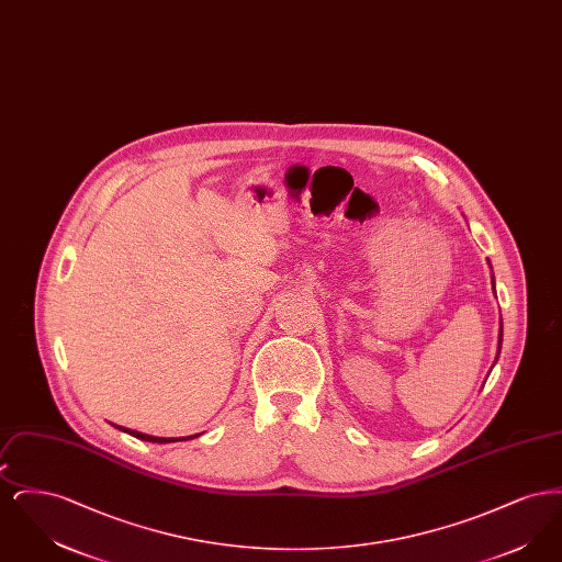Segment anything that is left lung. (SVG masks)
<instances>
[{"instance_id":"obj_1","label":"left lung","mask_w":562,"mask_h":562,"mask_svg":"<svg viewBox=\"0 0 562 562\" xmlns=\"http://www.w3.org/2000/svg\"><path fill=\"white\" fill-rule=\"evenodd\" d=\"M499 349H502V330H499Z\"/></svg>"}]
</instances>
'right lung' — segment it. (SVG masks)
Listing matches in <instances>:
<instances>
[{
	"mask_svg": "<svg viewBox=\"0 0 562 562\" xmlns=\"http://www.w3.org/2000/svg\"><path fill=\"white\" fill-rule=\"evenodd\" d=\"M120 428V426H117ZM124 429V428H120ZM124 431H128L131 436L134 438H138V440H147V442H175L172 438H156V436H147V434H140V431H134V429H124ZM188 438H193V436H188ZM179 440H186V438H179Z\"/></svg>",
	"mask_w": 562,
	"mask_h": 562,
	"instance_id": "1",
	"label": "right lung"
}]
</instances>
